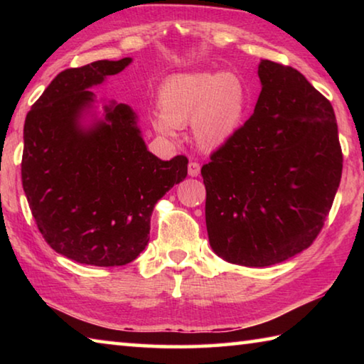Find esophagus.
Wrapping results in <instances>:
<instances>
[{
	"label": "esophagus",
	"mask_w": 364,
	"mask_h": 364,
	"mask_svg": "<svg viewBox=\"0 0 364 364\" xmlns=\"http://www.w3.org/2000/svg\"><path fill=\"white\" fill-rule=\"evenodd\" d=\"M188 173L189 176H199L200 173V165L197 162H189L188 165Z\"/></svg>",
	"instance_id": "obj_1"
}]
</instances>
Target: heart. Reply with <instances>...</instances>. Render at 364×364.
Listing matches in <instances>:
<instances>
[{
  "mask_svg": "<svg viewBox=\"0 0 364 364\" xmlns=\"http://www.w3.org/2000/svg\"><path fill=\"white\" fill-rule=\"evenodd\" d=\"M245 102V88L234 73H183L159 90L160 115L152 125L164 136H173L176 127L191 122L196 143L218 149L241 128Z\"/></svg>",
  "mask_w": 364,
  "mask_h": 364,
  "instance_id": "obj_1",
  "label": "heart"
}]
</instances>
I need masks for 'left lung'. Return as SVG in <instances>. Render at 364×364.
I'll list each match as a JSON object with an SVG mask.
<instances>
[{"label": "left lung", "mask_w": 364, "mask_h": 364, "mask_svg": "<svg viewBox=\"0 0 364 364\" xmlns=\"http://www.w3.org/2000/svg\"><path fill=\"white\" fill-rule=\"evenodd\" d=\"M250 119L202 167L208 241L223 260L271 267L310 247L342 176L331 102L299 70L262 59Z\"/></svg>", "instance_id": "left-lung-1"}]
</instances>
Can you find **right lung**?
Instances as JSON below:
<instances>
[{"mask_svg": "<svg viewBox=\"0 0 364 364\" xmlns=\"http://www.w3.org/2000/svg\"><path fill=\"white\" fill-rule=\"evenodd\" d=\"M130 63L96 60L60 72L23 125L30 210L49 247L77 263L133 262L149 242L154 205L188 175L184 156L160 160L147 151L130 106L109 101L96 117L90 88Z\"/></svg>", "mask_w": 364, "mask_h": 364, "instance_id": "obj_1", "label": "right lung"}]
</instances>
